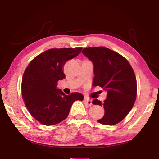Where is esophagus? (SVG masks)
<instances>
[{
  "label": "esophagus",
  "mask_w": 159,
  "mask_h": 159,
  "mask_svg": "<svg viewBox=\"0 0 159 159\" xmlns=\"http://www.w3.org/2000/svg\"><path fill=\"white\" fill-rule=\"evenodd\" d=\"M84 104H87V105H88V106H92L93 105L92 100H91V99H87V98L84 99Z\"/></svg>",
  "instance_id": "34e87169"
}]
</instances>
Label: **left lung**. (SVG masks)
Listing matches in <instances>:
<instances>
[{"label": "left lung", "instance_id": "8db88e82", "mask_svg": "<svg viewBox=\"0 0 159 159\" xmlns=\"http://www.w3.org/2000/svg\"><path fill=\"white\" fill-rule=\"evenodd\" d=\"M82 52L94 66L93 86L107 91V99L93 104L104 107V115L98 120L107 125L119 123L133 108L137 96V81L133 69L120 54L105 47H89Z\"/></svg>", "mask_w": 159, "mask_h": 159}]
</instances>
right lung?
Segmentation results:
<instances>
[{
    "label": "right lung",
    "instance_id": "1",
    "mask_svg": "<svg viewBox=\"0 0 159 159\" xmlns=\"http://www.w3.org/2000/svg\"><path fill=\"white\" fill-rule=\"evenodd\" d=\"M82 48L50 49L36 56L26 67L21 81V95L25 105L35 119L52 125L68 116L72 104L83 101L79 93L66 95L57 88V81L65 78L63 67L76 57Z\"/></svg>",
    "mask_w": 159,
    "mask_h": 159
}]
</instances>
